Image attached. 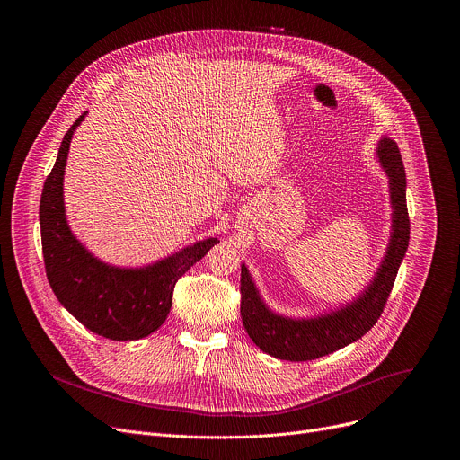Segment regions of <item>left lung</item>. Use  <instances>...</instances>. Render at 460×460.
Listing matches in <instances>:
<instances>
[{"mask_svg": "<svg viewBox=\"0 0 460 460\" xmlns=\"http://www.w3.org/2000/svg\"><path fill=\"white\" fill-rule=\"evenodd\" d=\"M375 153L389 180L391 233L375 277L357 298L314 316H286L264 302L247 266L242 264V322L249 339L264 353L291 362L314 360L357 342L378 320L408 251L410 217L406 206V171L397 144L382 137Z\"/></svg>", "mask_w": 460, "mask_h": 460, "instance_id": "left-lung-1", "label": "left lung"}]
</instances>
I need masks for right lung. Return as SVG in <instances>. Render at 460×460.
Listing matches in <instances>:
<instances>
[{"instance_id":"add662e5","label":"right lung","mask_w":460,"mask_h":460,"mask_svg":"<svg viewBox=\"0 0 460 460\" xmlns=\"http://www.w3.org/2000/svg\"><path fill=\"white\" fill-rule=\"evenodd\" d=\"M63 137L40 200L41 245L49 284L78 322L111 341H140L165 322L176 280L220 240L206 238L142 268H119L94 256L71 231L63 202V174L75 130Z\"/></svg>"}]
</instances>
